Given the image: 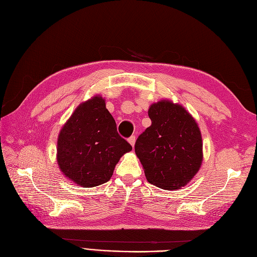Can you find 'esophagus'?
Wrapping results in <instances>:
<instances>
[{
  "label": "esophagus",
  "mask_w": 257,
  "mask_h": 257,
  "mask_svg": "<svg viewBox=\"0 0 257 257\" xmlns=\"http://www.w3.org/2000/svg\"><path fill=\"white\" fill-rule=\"evenodd\" d=\"M128 143H130V145L134 148V146H135V142H136V137L135 136H131L128 139Z\"/></svg>",
  "instance_id": "34e87169"
}]
</instances>
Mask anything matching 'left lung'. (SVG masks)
<instances>
[{"mask_svg": "<svg viewBox=\"0 0 257 257\" xmlns=\"http://www.w3.org/2000/svg\"><path fill=\"white\" fill-rule=\"evenodd\" d=\"M151 125L137 138L135 153L147 180L163 190H178L195 177L203 163V138L196 120L169 99L148 110Z\"/></svg>", "mask_w": 257, "mask_h": 257, "instance_id": "obj_1", "label": "left lung"}]
</instances>
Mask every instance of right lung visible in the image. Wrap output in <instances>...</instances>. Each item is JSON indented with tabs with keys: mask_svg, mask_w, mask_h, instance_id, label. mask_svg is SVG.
<instances>
[{
	"mask_svg": "<svg viewBox=\"0 0 257 257\" xmlns=\"http://www.w3.org/2000/svg\"><path fill=\"white\" fill-rule=\"evenodd\" d=\"M132 146L120 137L105 98L94 95L77 106L57 143L61 173L77 185L93 188L109 181L115 165Z\"/></svg>",
	"mask_w": 257,
	"mask_h": 257,
	"instance_id": "add662e5",
	"label": "right lung"
}]
</instances>
